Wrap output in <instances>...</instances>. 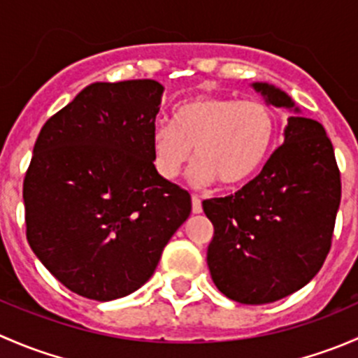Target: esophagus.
<instances>
[{
    "label": "esophagus",
    "instance_id": "obj_1",
    "mask_svg": "<svg viewBox=\"0 0 358 358\" xmlns=\"http://www.w3.org/2000/svg\"><path fill=\"white\" fill-rule=\"evenodd\" d=\"M202 211V204H201V199L197 196H192V213H201Z\"/></svg>",
    "mask_w": 358,
    "mask_h": 358
}]
</instances>
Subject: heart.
<instances>
[{
	"mask_svg": "<svg viewBox=\"0 0 358 358\" xmlns=\"http://www.w3.org/2000/svg\"><path fill=\"white\" fill-rule=\"evenodd\" d=\"M277 135V117L259 100L199 95L178 103L171 124H157L150 135L154 168L173 180L196 150L190 180L208 185H239L263 166Z\"/></svg>",
	"mask_w": 358,
	"mask_h": 358,
	"instance_id": "heart-1",
	"label": "heart"
}]
</instances>
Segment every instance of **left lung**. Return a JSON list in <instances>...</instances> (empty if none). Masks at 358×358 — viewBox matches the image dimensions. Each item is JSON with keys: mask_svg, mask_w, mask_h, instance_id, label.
Segmentation results:
<instances>
[{"mask_svg": "<svg viewBox=\"0 0 358 358\" xmlns=\"http://www.w3.org/2000/svg\"><path fill=\"white\" fill-rule=\"evenodd\" d=\"M252 86L272 106L294 107L279 88ZM339 201L341 178L326 129L291 115L284 143L256 178L202 202L215 227L208 266L218 291L237 303L265 305L301 289L329 255Z\"/></svg>", "mask_w": 358, "mask_h": 358, "instance_id": "1", "label": "left lung"}]
</instances>
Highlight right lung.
<instances>
[{
	"instance_id": "1",
	"label": "right lung",
	"mask_w": 358,
	"mask_h": 358,
	"mask_svg": "<svg viewBox=\"0 0 358 358\" xmlns=\"http://www.w3.org/2000/svg\"><path fill=\"white\" fill-rule=\"evenodd\" d=\"M162 86L93 83L43 124L24 178L25 236L67 289L96 301L150 279L192 201L159 176L150 135Z\"/></svg>"
}]
</instances>
